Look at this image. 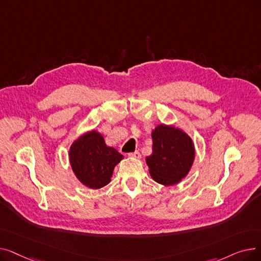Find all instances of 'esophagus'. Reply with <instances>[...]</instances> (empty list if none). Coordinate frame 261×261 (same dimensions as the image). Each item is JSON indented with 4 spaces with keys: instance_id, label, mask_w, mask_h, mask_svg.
Returning <instances> with one entry per match:
<instances>
[{
    "instance_id": "1",
    "label": "esophagus",
    "mask_w": 261,
    "mask_h": 261,
    "mask_svg": "<svg viewBox=\"0 0 261 261\" xmlns=\"http://www.w3.org/2000/svg\"><path fill=\"white\" fill-rule=\"evenodd\" d=\"M129 156L130 158H134V159H140L141 158V153H140V151H134V152L129 153Z\"/></svg>"
}]
</instances>
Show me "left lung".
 Instances as JSON below:
<instances>
[{
  "label": "left lung",
  "instance_id": "1",
  "mask_svg": "<svg viewBox=\"0 0 261 261\" xmlns=\"http://www.w3.org/2000/svg\"><path fill=\"white\" fill-rule=\"evenodd\" d=\"M152 154L146 163L153 180L166 186L179 183L195 160L193 141L180 129L160 125L152 132Z\"/></svg>",
  "mask_w": 261,
  "mask_h": 261
}]
</instances>
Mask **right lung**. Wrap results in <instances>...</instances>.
<instances>
[{
	"mask_svg": "<svg viewBox=\"0 0 261 261\" xmlns=\"http://www.w3.org/2000/svg\"><path fill=\"white\" fill-rule=\"evenodd\" d=\"M123 156L108 147L102 135L96 131L84 134L70 149V162L78 180L92 189H98L111 181L114 167Z\"/></svg>",
	"mask_w": 261,
	"mask_h": 261,
	"instance_id": "right-lung-1",
	"label": "right lung"
}]
</instances>
